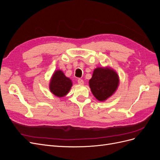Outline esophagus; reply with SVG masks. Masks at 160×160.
Instances as JSON below:
<instances>
[{
    "label": "esophagus",
    "mask_w": 160,
    "mask_h": 160,
    "mask_svg": "<svg viewBox=\"0 0 160 160\" xmlns=\"http://www.w3.org/2000/svg\"><path fill=\"white\" fill-rule=\"evenodd\" d=\"M77 81H78V83H79V85H83V84H84V81H83V79H79L78 80H77Z\"/></svg>",
    "instance_id": "1"
}]
</instances>
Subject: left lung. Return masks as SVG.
Wrapping results in <instances>:
<instances>
[{
	"mask_svg": "<svg viewBox=\"0 0 160 160\" xmlns=\"http://www.w3.org/2000/svg\"><path fill=\"white\" fill-rule=\"evenodd\" d=\"M119 85L118 74L109 68H97L89 80L92 93L99 101H103L113 94Z\"/></svg>",
	"mask_w": 160,
	"mask_h": 160,
	"instance_id": "obj_1",
	"label": "left lung"
}]
</instances>
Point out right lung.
<instances>
[{"label": "right lung", "instance_id": "1", "mask_svg": "<svg viewBox=\"0 0 160 160\" xmlns=\"http://www.w3.org/2000/svg\"><path fill=\"white\" fill-rule=\"evenodd\" d=\"M71 86V80L68 77H65L61 71L58 70L55 72L52 77L49 88L55 95L61 98L68 93Z\"/></svg>", "mask_w": 160, "mask_h": 160}]
</instances>
